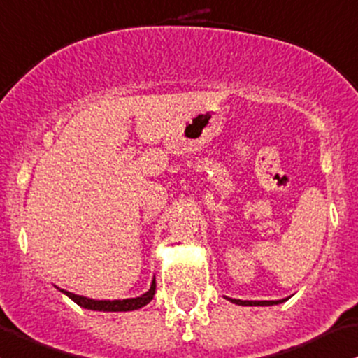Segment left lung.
I'll list each match as a JSON object with an SVG mask.
<instances>
[{
	"label": "left lung",
	"mask_w": 358,
	"mask_h": 358,
	"mask_svg": "<svg viewBox=\"0 0 358 358\" xmlns=\"http://www.w3.org/2000/svg\"><path fill=\"white\" fill-rule=\"evenodd\" d=\"M229 302L236 303V306H247V307H266V306H278V303H283L285 300L288 299H281V300H238V299H229L227 296Z\"/></svg>",
	"instance_id": "8db88e82"
}]
</instances>
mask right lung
<instances>
[{"label": "right lung", "mask_w": 358, "mask_h": 358, "mask_svg": "<svg viewBox=\"0 0 358 358\" xmlns=\"http://www.w3.org/2000/svg\"><path fill=\"white\" fill-rule=\"evenodd\" d=\"M58 288V287H56ZM59 292L65 293L69 299L73 300L77 306L89 308V310H101V312H129V310H137V308L148 306V303L152 300L154 293H156V280H152L150 283L149 292H145L144 295L135 296V299H123V300H94L87 299V296L75 295V293L66 292V289L58 288Z\"/></svg>", "instance_id": "1"}]
</instances>
